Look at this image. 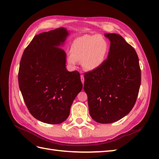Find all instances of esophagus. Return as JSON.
Here are the masks:
<instances>
[{"instance_id":"1","label":"esophagus","mask_w":159,"mask_h":159,"mask_svg":"<svg viewBox=\"0 0 159 159\" xmlns=\"http://www.w3.org/2000/svg\"><path fill=\"white\" fill-rule=\"evenodd\" d=\"M80 80H81V82L83 84L84 81H85V79H84V76L83 75V74H81V75H80Z\"/></svg>"}]
</instances>
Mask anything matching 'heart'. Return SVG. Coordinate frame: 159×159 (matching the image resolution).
Instances as JSON below:
<instances>
[{
  "mask_svg": "<svg viewBox=\"0 0 159 159\" xmlns=\"http://www.w3.org/2000/svg\"><path fill=\"white\" fill-rule=\"evenodd\" d=\"M109 50V43L102 36L85 35L79 37L72 43L68 63L75 66L76 61H80L85 70H95L103 65Z\"/></svg>",
  "mask_w": 159,
  "mask_h": 159,
  "instance_id": "1",
  "label": "heart"
}]
</instances>
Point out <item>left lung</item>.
<instances>
[{
    "mask_svg": "<svg viewBox=\"0 0 159 159\" xmlns=\"http://www.w3.org/2000/svg\"><path fill=\"white\" fill-rule=\"evenodd\" d=\"M104 35L111 42L109 55L99 68L85 73L84 90L92 119L110 124L133 108L141 85V70L135 50L122 37Z\"/></svg>",
    "mask_w": 159,
    "mask_h": 159,
    "instance_id": "left-lung-1",
    "label": "left lung"
}]
</instances>
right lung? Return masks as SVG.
I'll use <instances>...</instances> for the list:
<instances>
[{"mask_svg":"<svg viewBox=\"0 0 159 159\" xmlns=\"http://www.w3.org/2000/svg\"><path fill=\"white\" fill-rule=\"evenodd\" d=\"M69 35L63 28L36 35L20 63L18 83L30 113L46 124L62 123L83 88L77 71L66 67V53L60 48Z\"/></svg>","mask_w":159,"mask_h":159,"instance_id":"1","label":"right lung"}]
</instances>
